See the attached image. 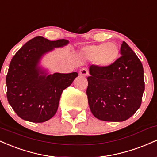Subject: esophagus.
I'll return each mask as SVG.
<instances>
[{
	"mask_svg": "<svg viewBox=\"0 0 157 157\" xmlns=\"http://www.w3.org/2000/svg\"><path fill=\"white\" fill-rule=\"evenodd\" d=\"M79 75H80L81 77H86L89 75V72H88V71L86 68H82V69H80Z\"/></svg>",
	"mask_w": 157,
	"mask_h": 157,
	"instance_id": "34e87169",
	"label": "esophagus"
}]
</instances>
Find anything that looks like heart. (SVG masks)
<instances>
[{
	"label": "heart",
	"instance_id": "obj_1",
	"mask_svg": "<svg viewBox=\"0 0 157 157\" xmlns=\"http://www.w3.org/2000/svg\"><path fill=\"white\" fill-rule=\"evenodd\" d=\"M80 53L86 60L95 61L98 66L107 68L116 62L120 51L117 45L113 42H109L86 46L80 50Z\"/></svg>",
	"mask_w": 157,
	"mask_h": 157
}]
</instances>
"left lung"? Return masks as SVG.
<instances>
[{
    "label": "left lung",
    "instance_id": "left-lung-1",
    "mask_svg": "<svg viewBox=\"0 0 157 157\" xmlns=\"http://www.w3.org/2000/svg\"><path fill=\"white\" fill-rule=\"evenodd\" d=\"M120 54L121 57L109 67H89L88 102L94 116L102 121H125L141 105L145 90L141 61L125 41Z\"/></svg>",
    "mask_w": 157,
    "mask_h": 157
}]
</instances>
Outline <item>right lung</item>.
I'll use <instances>...</instances> for the list:
<instances>
[{"instance_id": "1", "label": "right lung", "mask_w": 157, "mask_h": 157, "mask_svg": "<svg viewBox=\"0 0 157 157\" xmlns=\"http://www.w3.org/2000/svg\"><path fill=\"white\" fill-rule=\"evenodd\" d=\"M68 44L65 39L51 41L38 36L26 43L11 60L6 82L9 103L17 115L32 122H44L57 112L63 91L77 72L48 75L38 66L42 56Z\"/></svg>"}]
</instances>
